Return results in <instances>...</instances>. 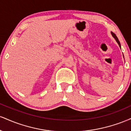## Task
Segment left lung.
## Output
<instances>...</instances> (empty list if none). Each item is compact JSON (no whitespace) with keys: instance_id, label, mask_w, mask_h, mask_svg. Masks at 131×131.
<instances>
[{"instance_id":"left-lung-1","label":"left lung","mask_w":131,"mask_h":131,"mask_svg":"<svg viewBox=\"0 0 131 131\" xmlns=\"http://www.w3.org/2000/svg\"><path fill=\"white\" fill-rule=\"evenodd\" d=\"M111 34H112V36L114 38H115V39L116 40V41L117 42V43H118V45H119V47L121 48V43H120L119 41V40H118V37H117L116 36V34H115V33H113V32H111Z\"/></svg>"}]
</instances>
